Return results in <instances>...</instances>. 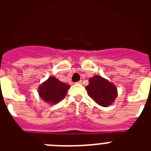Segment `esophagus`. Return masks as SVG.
I'll use <instances>...</instances> for the list:
<instances>
[{"label": "esophagus", "instance_id": "1", "mask_svg": "<svg viewBox=\"0 0 151 151\" xmlns=\"http://www.w3.org/2000/svg\"><path fill=\"white\" fill-rule=\"evenodd\" d=\"M76 84H80V85H81V84H82V80H80V81H78V82H76Z\"/></svg>", "mask_w": 151, "mask_h": 151}]
</instances>
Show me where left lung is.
Here are the masks:
<instances>
[{"label": "left lung", "instance_id": "1", "mask_svg": "<svg viewBox=\"0 0 151 151\" xmlns=\"http://www.w3.org/2000/svg\"><path fill=\"white\" fill-rule=\"evenodd\" d=\"M88 82V85L85 88L88 94L101 106H110L116 98V88L106 78L101 76H94Z\"/></svg>", "mask_w": 151, "mask_h": 151}]
</instances>
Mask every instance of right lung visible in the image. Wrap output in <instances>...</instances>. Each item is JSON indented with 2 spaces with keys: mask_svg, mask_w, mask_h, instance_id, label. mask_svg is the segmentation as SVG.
Returning <instances> with one entry per match:
<instances>
[{
  "mask_svg": "<svg viewBox=\"0 0 151 151\" xmlns=\"http://www.w3.org/2000/svg\"><path fill=\"white\" fill-rule=\"evenodd\" d=\"M70 88L67 84L60 82L55 77L50 76L38 88V94L46 103L56 104L63 99Z\"/></svg>",
  "mask_w": 151,
  "mask_h": 151,
  "instance_id": "right-lung-1",
  "label": "right lung"
}]
</instances>
